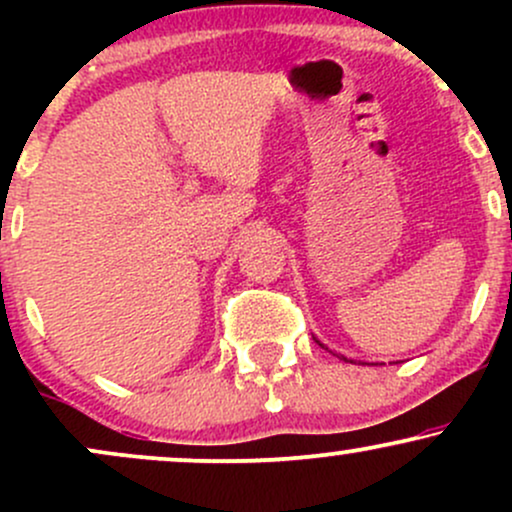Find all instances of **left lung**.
Here are the masks:
<instances>
[{
  "mask_svg": "<svg viewBox=\"0 0 512 512\" xmlns=\"http://www.w3.org/2000/svg\"><path fill=\"white\" fill-rule=\"evenodd\" d=\"M317 344H320V342H317ZM320 346H322V344H320ZM342 358H344V356H342ZM344 361H346V358H344Z\"/></svg>",
  "mask_w": 512,
  "mask_h": 512,
  "instance_id": "8db88e82",
  "label": "left lung"
}]
</instances>
